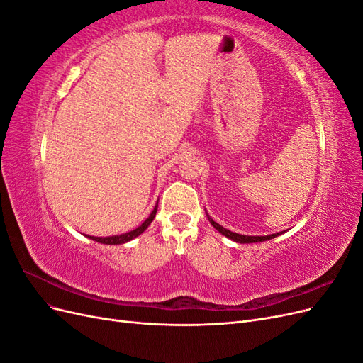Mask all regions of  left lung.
<instances>
[{
    "label": "left lung",
    "instance_id": "left-lung-1",
    "mask_svg": "<svg viewBox=\"0 0 363 363\" xmlns=\"http://www.w3.org/2000/svg\"><path fill=\"white\" fill-rule=\"evenodd\" d=\"M207 218H208V216H207ZM208 221H211V224L218 230L219 233H223V235H224V236H227L228 239H232V240H235V242H239V244L263 242V240H269V239H272V238H276V236H279V235H280V233H274V235H268V236H244V235H238V233L230 232V230H227V228H224V227L219 225L218 223H215L212 218H208Z\"/></svg>",
    "mask_w": 363,
    "mask_h": 363
}]
</instances>
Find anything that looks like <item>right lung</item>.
Instances as JSON below:
<instances>
[{"instance_id":"1","label":"right lung","mask_w":363,"mask_h":363,"mask_svg":"<svg viewBox=\"0 0 363 363\" xmlns=\"http://www.w3.org/2000/svg\"><path fill=\"white\" fill-rule=\"evenodd\" d=\"M156 212H157V206L155 207V211L151 212V215L145 219L144 223H142L138 228H135V230H131V232H128V233H124V235H119V236H108V238H94V236H89V238H92L94 240H96V242H100V244H106V245H118V244H125V242H128V240H131V239H135L136 236H139L142 232H144V230H147V227L151 224V221L152 219H155V216H156Z\"/></svg>"}]
</instances>
